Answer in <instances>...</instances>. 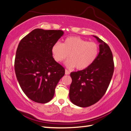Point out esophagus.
<instances>
[{
    "label": "esophagus",
    "instance_id": "esophagus-1",
    "mask_svg": "<svg viewBox=\"0 0 131 131\" xmlns=\"http://www.w3.org/2000/svg\"><path fill=\"white\" fill-rule=\"evenodd\" d=\"M65 74L66 75H69L70 74V72L68 71L67 70H65Z\"/></svg>",
    "mask_w": 131,
    "mask_h": 131
}]
</instances>
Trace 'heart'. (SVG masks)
<instances>
[{
    "instance_id": "b5f03b06",
    "label": "heart",
    "mask_w": 131,
    "mask_h": 131,
    "mask_svg": "<svg viewBox=\"0 0 131 131\" xmlns=\"http://www.w3.org/2000/svg\"><path fill=\"white\" fill-rule=\"evenodd\" d=\"M99 52L98 44L89 42L78 36H69L64 42H57L53 45L52 53L55 60L61 62L69 57L66 65L70 68L75 67L77 70H83L95 61Z\"/></svg>"
}]
</instances>
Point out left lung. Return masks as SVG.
<instances>
[{
	"label": "left lung",
	"instance_id": "8db88e82",
	"mask_svg": "<svg viewBox=\"0 0 131 131\" xmlns=\"http://www.w3.org/2000/svg\"><path fill=\"white\" fill-rule=\"evenodd\" d=\"M100 43L95 61L85 69L70 74L72 82L69 97L72 103L86 107L97 103L106 93L114 69L113 53L106 42L94 36Z\"/></svg>",
	"mask_w": 131,
	"mask_h": 131
}]
</instances>
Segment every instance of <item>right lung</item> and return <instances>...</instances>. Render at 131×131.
<instances>
[{"label": "right lung", "mask_w": 131, "mask_h": 131, "mask_svg": "<svg viewBox=\"0 0 131 131\" xmlns=\"http://www.w3.org/2000/svg\"><path fill=\"white\" fill-rule=\"evenodd\" d=\"M61 30L35 29L18 44L14 70L21 89L32 101L46 103L52 99L65 69L53 57L52 48L63 35Z\"/></svg>", "instance_id": "add662e5"}]
</instances>
